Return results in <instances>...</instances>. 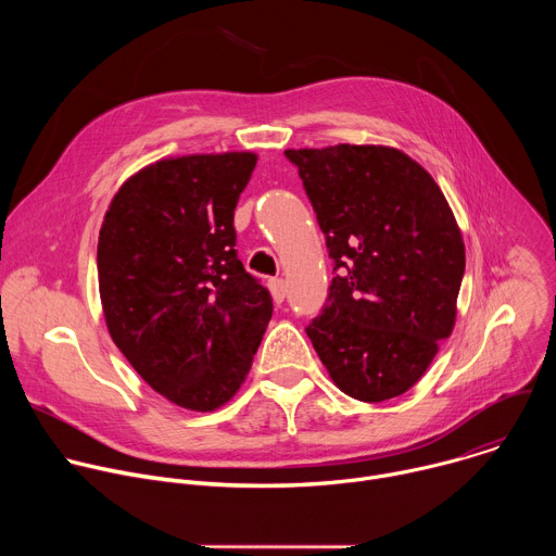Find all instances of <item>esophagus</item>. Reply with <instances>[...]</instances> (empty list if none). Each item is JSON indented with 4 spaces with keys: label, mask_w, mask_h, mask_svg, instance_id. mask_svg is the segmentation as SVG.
<instances>
[{
    "label": "esophagus",
    "mask_w": 556,
    "mask_h": 556,
    "mask_svg": "<svg viewBox=\"0 0 556 556\" xmlns=\"http://www.w3.org/2000/svg\"><path fill=\"white\" fill-rule=\"evenodd\" d=\"M268 288H270V294H273V299H275V303H281L283 299H286V292H288V286H286V281L283 279H270V283H268Z\"/></svg>",
    "instance_id": "obj_1"
}]
</instances>
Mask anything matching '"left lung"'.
<instances>
[{"mask_svg":"<svg viewBox=\"0 0 556 556\" xmlns=\"http://www.w3.org/2000/svg\"><path fill=\"white\" fill-rule=\"evenodd\" d=\"M337 277L305 328L334 384L363 403L412 389L448 339L464 242L435 180L401 149H288Z\"/></svg>","mask_w":556,"mask_h":556,"instance_id":"left-lung-1","label":"left lung"}]
</instances>
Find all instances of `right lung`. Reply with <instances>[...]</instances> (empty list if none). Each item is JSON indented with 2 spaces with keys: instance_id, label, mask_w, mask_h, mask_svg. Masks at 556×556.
<instances>
[{
  "instance_id": "add662e5",
  "label": "right lung",
  "mask_w": 556,
  "mask_h": 556,
  "mask_svg": "<svg viewBox=\"0 0 556 556\" xmlns=\"http://www.w3.org/2000/svg\"><path fill=\"white\" fill-rule=\"evenodd\" d=\"M251 151L165 157L114 195L99 232L112 341L167 401L213 412L242 387L273 299L237 260L232 213Z\"/></svg>"
}]
</instances>
